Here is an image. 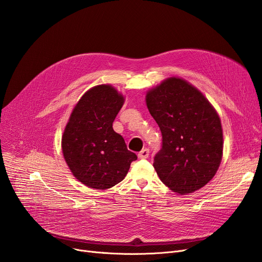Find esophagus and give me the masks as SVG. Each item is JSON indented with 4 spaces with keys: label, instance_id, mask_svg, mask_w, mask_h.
<instances>
[{
    "label": "esophagus",
    "instance_id": "esophagus-1",
    "mask_svg": "<svg viewBox=\"0 0 262 262\" xmlns=\"http://www.w3.org/2000/svg\"><path fill=\"white\" fill-rule=\"evenodd\" d=\"M149 155V149L148 148H143L141 152L138 154L139 158H147Z\"/></svg>",
    "mask_w": 262,
    "mask_h": 262
}]
</instances>
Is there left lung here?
Returning <instances> with one entry per match:
<instances>
[{
    "instance_id": "8db88e82",
    "label": "left lung",
    "mask_w": 262,
    "mask_h": 262,
    "mask_svg": "<svg viewBox=\"0 0 262 262\" xmlns=\"http://www.w3.org/2000/svg\"><path fill=\"white\" fill-rule=\"evenodd\" d=\"M163 145L153 166L164 185L187 194L215 175L223 155L220 117L204 95L187 81L169 77L146 94Z\"/></svg>"
}]
</instances>
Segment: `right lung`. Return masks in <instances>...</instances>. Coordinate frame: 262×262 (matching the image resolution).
<instances>
[{
    "label": "right lung",
    "instance_id": "add662e5",
    "mask_svg": "<svg viewBox=\"0 0 262 262\" xmlns=\"http://www.w3.org/2000/svg\"><path fill=\"white\" fill-rule=\"evenodd\" d=\"M124 97L112 85L87 91L74 107L62 137V152L74 177L98 190L122 181L138 156L126 148L113 122Z\"/></svg>",
    "mask_w": 262,
    "mask_h": 262
}]
</instances>
